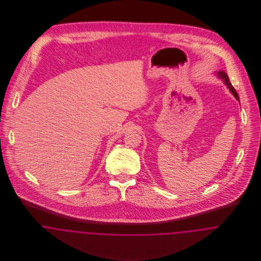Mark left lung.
Wrapping results in <instances>:
<instances>
[{"label": "left lung", "instance_id": "left-lung-1", "mask_svg": "<svg viewBox=\"0 0 261 261\" xmlns=\"http://www.w3.org/2000/svg\"><path fill=\"white\" fill-rule=\"evenodd\" d=\"M217 75H218V77H219L220 79L223 80L225 85L230 89L231 93H232V94L235 96V98L239 100L240 99H239V96H238V94H237L236 90H235V88L232 86V84H231V82H230V80H229V77H228V75L226 74V72L222 70V71L217 72Z\"/></svg>", "mask_w": 261, "mask_h": 261}]
</instances>
